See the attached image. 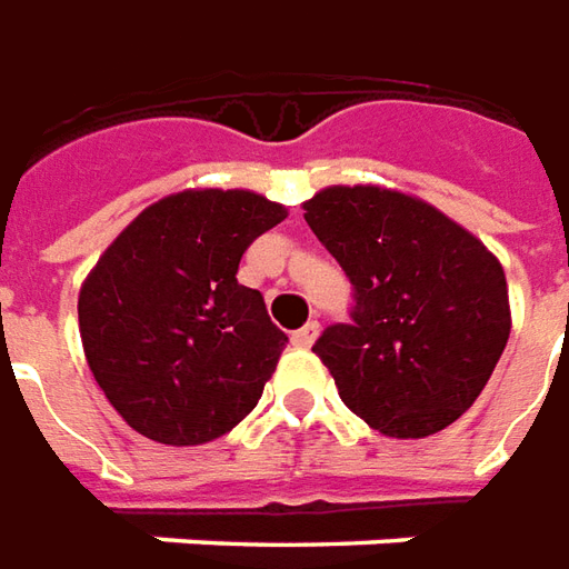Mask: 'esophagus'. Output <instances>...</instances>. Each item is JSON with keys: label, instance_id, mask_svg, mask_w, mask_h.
Listing matches in <instances>:
<instances>
[{"label": "esophagus", "instance_id": "obj_1", "mask_svg": "<svg viewBox=\"0 0 569 569\" xmlns=\"http://www.w3.org/2000/svg\"><path fill=\"white\" fill-rule=\"evenodd\" d=\"M318 330H321V325L318 321H306L303 328L300 330H293V346H300V349H309L312 342L318 340Z\"/></svg>", "mask_w": 569, "mask_h": 569}]
</instances>
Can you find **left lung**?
<instances>
[{
  "mask_svg": "<svg viewBox=\"0 0 569 569\" xmlns=\"http://www.w3.org/2000/svg\"><path fill=\"white\" fill-rule=\"evenodd\" d=\"M303 211L356 284L352 325L312 346L342 405L389 438L447 429L509 342L497 253L429 201L373 183L318 189Z\"/></svg>",
  "mask_w": 569,
  "mask_h": 569,
  "instance_id": "1",
  "label": "left lung"
}]
</instances>
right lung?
<instances>
[{
    "instance_id": "1",
    "label": "right lung",
    "mask_w": 569,
    "mask_h": 569,
    "mask_svg": "<svg viewBox=\"0 0 569 569\" xmlns=\"http://www.w3.org/2000/svg\"><path fill=\"white\" fill-rule=\"evenodd\" d=\"M288 208L251 189H183L112 239L79 291L88 368L134 432L208 445L251 413L288 337L239 260Z\"/></svg>"
}]
</instances>
